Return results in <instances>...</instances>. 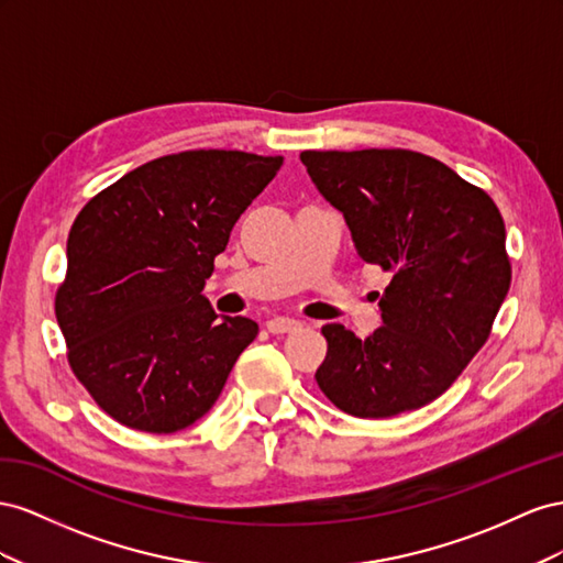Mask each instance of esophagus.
<instances>
[{"label": "esophagus", "mask_w": 563, "mask_h": 563, "mask_svg": "<svg viewBox=\"0 0 563 563\" xmlns=\"http://www.w3.org/2000/svg\"><path fill=\"white\" fill-rule=\"evenodd\" d=\"M301 323L295 318H271L266 323V330L273 334H285V332H295L299 330Z\"/></svg>", "instance_id": "1"}]
</instances>
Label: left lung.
<instances>
[{
    "mask_svg": "<svg viewBox=\"0 0 563 563\" xmlns=\"http://www.w3.org/2000/svg\"><path fill=\"white\" fill-rule=\"evenodd\" d=\"M299 157L320 196L344 214L361 260L391 273L382 328L367 340L340 323L323 328L320 391L363 420L431 404L486 344L509 292L500 210L486 190L415 151Z\"/></svg>",
    "mask_w": 563,
    "mask_h": 563,
    "instance_id": "obj_1",
    "label": "left lung"
}]
</instances>
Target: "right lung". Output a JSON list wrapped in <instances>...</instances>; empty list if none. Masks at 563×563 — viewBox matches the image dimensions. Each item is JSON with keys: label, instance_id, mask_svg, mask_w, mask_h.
<instances>
[{"label": "right lung", "instance_id": "obj_1", "mask_svg": "<svg viewBox=\"0 0 563 563\" xmlns=\"http://www.w3.org/2000/svg\"><path fill=\"white\" fill-rule=\"evenodd\" d=\"M283 157L184 151L93 196L68 235L56 320L75 377L112 420L174 433L214 406L260 325L202 295L214 256Z\"/></svg>", "mask_w": 563, "mask_h": 563}]
</instances>
